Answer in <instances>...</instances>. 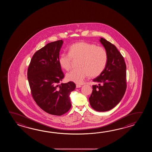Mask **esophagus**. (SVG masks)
Here are the masks:
<instances>
[{
	"mask_svg": "<svg viewBox=\"0 0 152 152\" xmlns=\"http://www.w3.org/2000/svg\"><path fill=\"white\" fill-rule=\"evenodd\" d=\"M81 87V86L80 85H76V88H80Z\"/></svg>",
	"mask_w": 152,
	"mask_h": 152,
	"instance_id": "1",
	"label": "esophagus"
}]
</instances>
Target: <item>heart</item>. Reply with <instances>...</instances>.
Wrapping results in <instances>:
<instances>
[{
  "instance_id": "heart-1",
  "label": "heart",
  "mask_w": 152,
  "mask_h": 152,
  "mask_svg": "<svg viewBox=\"0 0 152 152\" xmlns=\"http://www.w3.org/2000/svg\"><path fill=\"white\" fill-rule=\"evenodd\" d=\"M72 59H79V68L68 73L66 79L81 84L88 75L91 77H97L103 72L107 62V53L102 47L88 42H78L70 46L68 54L62 53L60 55L58 64L63 69L69 71Z\"/></svg>"
}]
</instances>
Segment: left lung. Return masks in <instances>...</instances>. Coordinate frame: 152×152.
Returning a JSON list of instances; mask_svg holds the SVG:
<instances>
[{
    "instance_id": "1",
    "label": "left lung",
    "mask_w": 152,
    "mask_h": 152,
    "mask_svg": "<svg viewBox=\"0 0 152 152\" xmlns=\"http://www.w3.org/2000/svg\"><path fill=\"white\" fill-rule=\"evenodd\" d=\"M99 41L107 50V62L103 72L93 80L99 84L92 86L89 102L94 110L104 112L116 107L125 94L126 65L115 45L103 38Z\"/></svg>"
}]
</instances>
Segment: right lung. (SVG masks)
Returning a JSON list of instances; mask_svg holds the SVG:
<instances>
[{"label":"right lung","mask_w":152,"mask_h":152,"mask_svg":"<svg viewBox=\"0 0 152 152\" xmlns=\"http://www.w3.org/2000/svg\"><path fill=\"white\" fill-rule=\"evenodd\" d=\"M62 40L50 42L34 54L28 69V79L36 104L47 113L61 116L71 107L69 95L76 87L69 81L60 84L64 77L58 64Z\"/></svg>","instance_id":"obj_1"}]
</instances>
